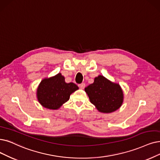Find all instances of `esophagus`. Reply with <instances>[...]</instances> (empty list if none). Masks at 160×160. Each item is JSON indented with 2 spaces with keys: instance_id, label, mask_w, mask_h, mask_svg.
Returning <instances> with one entry per match:
<instances>
[{
  "instance_id": "34e87169",
  "label": "esophagus",
  "mask_w": 160,
  "mask_h": 160,
  "mask_svg": "<svg viewBox=\"0 0 160 160\" xmlns=\"http://www.w3.org/2000/svg\"><path fill=\"white\" fill-rule=\"evenodd\" d=\"M79 87L81 89H83L85 87V84L84 83V82H82V83H81L79 85Z\"/></svg>"
}]
</instances>
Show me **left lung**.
Returning <instances> with one entry per match:
<instances>
[{
	"instance_id": "1",
	"label": "left lung",
	"mask_w": 160,
	"mask_h": 160,
	"mask_svg": "<svg viewBox=\"0 0 160 160\" xmlns=\"http://www.w3.org/2000/svg\"><path fill=\"white\" fill-rule=\"evenodd\" d=\"M85 91L91 103L102 113L116 111L123 103V94L119 85L113 83L102 75L96 78L93 83L87 86Z\"/></svg>"
}]
</instances>
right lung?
Returning <instances> with one entry per match:
<instances>
[{
    "instance_id": "add662e5",
    "label": "right lung",
    "mask_w": 160,
    "mask_h": 160,
    "mask_svg": "<svg viewBox=\"0 0 160 160\" xmlns=\"http://www.w3.org/2000/svg\"><path fill=\"white\" fill-rule=\"evenodd\" d=\"M78 88L73 82L66 83L64 77L58 73L41 82L37 88V98L43 107L57 110L69 100L70 94Z\"/></svg>"
}]
</instances>
